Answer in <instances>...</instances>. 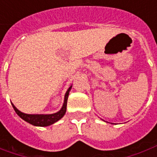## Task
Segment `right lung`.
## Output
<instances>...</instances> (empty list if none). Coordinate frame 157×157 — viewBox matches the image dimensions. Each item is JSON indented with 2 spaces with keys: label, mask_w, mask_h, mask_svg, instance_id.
<instances>
[{
  "label": "right lung",
  "mask_w": 157,
  "mask_h": 157,
  "mask_svg": "<svg viewBox=\"0 0 157 157\" xmlns=\"http://www.w3.org/2000/svg\"><path fill=\"white\" fill-rule=\"evenodd\" d=\"M71 87L72 85L69 87L68 90L65 92V98H64V102H63L62 108L59 110L58 112L55 113H51V114H29V113H24L21 112L20 110H18L16 108L13 103H12V105L14 110H15V112L17 113V114L22 119H23L24 121L28 122V123L34 125V126H39V127L49 126V125L53 124H55L57 121H59L65 114L68 96Z\"/></svg>",
  "instance_id": "add662e5"
}]
</instances>
